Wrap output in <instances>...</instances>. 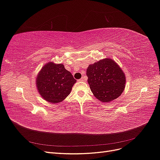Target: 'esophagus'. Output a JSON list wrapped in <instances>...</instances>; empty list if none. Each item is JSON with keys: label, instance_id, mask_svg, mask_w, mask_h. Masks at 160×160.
I'll return each mask as SVG.
<instances>
[{"label": "esophagus", "instance_id": "1", "mask_svg": "<svg viewBox=\"0 0 160 160\" xmlns=\"http://www.w3.org/2000/svg\"><path fill=\"white\" fill-rule=\"evenodd\" d=\"M84 81V78L83 77H82V78H81L80 79H79V81Z\"/></svg>", "mask_w": 160, "mask_h": 160}]
</instances>
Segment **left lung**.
Wrapping results in <instances>:
<instances>
[{"mask_svg": "<svg viewBox=\"0 0 160 160\" xmlns=\"http://www.w3.org/2000/svg\"><path fill=\"white\" fill-rule=\"evenodd\" d=\"M87 76L91 91L102 102L115 99L124 90L125 76L116 62L110 59L90 65L87 69Z\"/></svg>", "mask_w": 160, "mask_h": 160, "instance_id": "left-lung-1", "label": "left lung"}]
</instances>
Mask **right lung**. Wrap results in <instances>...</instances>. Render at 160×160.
Returning a JSON list of instances; mask_svg holds the SVG:
<instances>
[{"label":"right lung","instance_id":"obj_1","mask_svg":"<svg viewBox=\"0 0 160 160\" xmlns=\"http://www.w3.org/2000/svg\"><path fill=\"white\" fill-rule=\"evenodd\" d=\"M76 82L62 64L52 62L42 67L37 79V87L43 99L50 103L61 102L68 96Z\"/></svg>","mask_w":160,"mask_h":160}]
</instances>
